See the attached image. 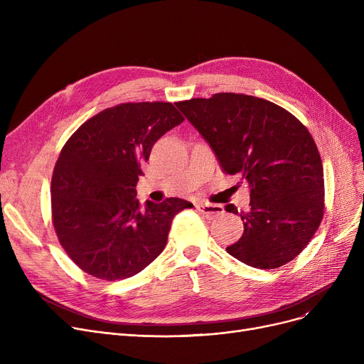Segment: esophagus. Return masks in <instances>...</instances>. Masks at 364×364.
Instances as JSON below:
<instances>
[{"mask_svg": "<svg viewBox=\"0 0 364 364\" xmlns=\"http://www.w3.org/2000/svg\"><path fill=\"white\" fill-rule=\"evenodd\" d=\"M196 209L203 217H206L209 220H213V218H215V217H218L224 213V208L221 205H217V203L213 205V203H202L200 202V203H196Z\"/></svg>", "mask_w": 364, "mask_h": 364, "instance_id": "1", "label": "esophagus"}]
</instances>
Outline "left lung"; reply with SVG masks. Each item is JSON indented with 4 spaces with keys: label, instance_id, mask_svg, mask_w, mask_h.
Listing matches in <instances>:
<instances>
[{
    "label": "left lung",
    "instance_id": "1",
    "mask_svg": "<svg viewBox=\"0 0 364 364\" xmlns=\"http://www.w3.org/2000/svg\"><path fill=\"white\" fill-rule=\"evenodd\" d=\"M176 106L209 143L225 174L251 187L240 211L242 237L225 250L239 261L273 270L298 257L324 214V178L310 131L286 109L254 95L217 92ZM227 213L239 214L235 205Z\"/></svg>",
    "mask_w": 364,
    "mask_h": 364
}]
</instances>
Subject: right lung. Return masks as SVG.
Returning <instances> with one entry per match:
<instances>
[{"instance_id":"add662e5","label":"right lung","mask_w":364,"mask_h":364,"mask_svg":"<svg viewBox=\"0 0 364 364\" xmlns=\"http://www.w3.org/2000/svg\"><path fill=\"white\" fill-rule=\"evenodd\" d=\"M183 114L168 102L121 103L85 121L65 143L51 178V220L68 257L102 280L140 273L166 245L171 223L193 205L168 198L141 208L140 165Z\"/></svg>"}]
</instances>
